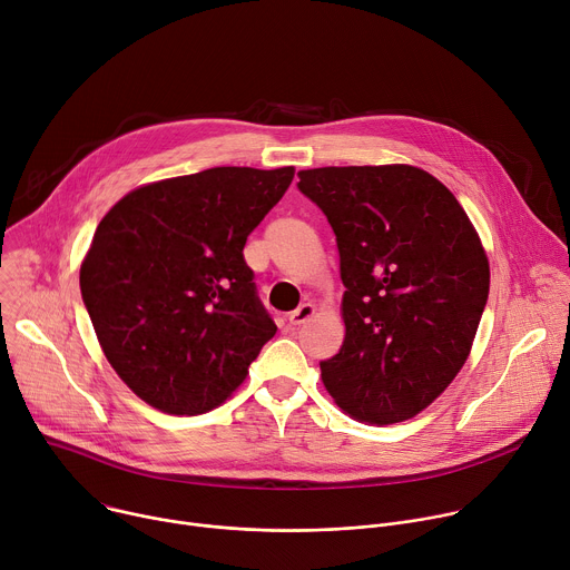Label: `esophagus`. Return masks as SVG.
<instances>
[{"mask_svg": "<svg viewBox=\"0 0 570 570\" xmlns=\"http://www.w3.org/2000/svg\"><path fill=\"white\" fill-rule=\"evenodd\" d=\"M313 313H315V306H313L311 302H304L297 311H293V313L288 315V322L293 324V327H299V324H304Z\"/></svg>", "mask_w": 570, "mask_h": 570, "instance_id": "obj_1", "label": "esophagus"}]
</instances>
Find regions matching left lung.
Returning a JSON list of instances; mask_svg holds the SVG:
<instances>
[{"label":"left lung","instance_id":"1","mask_svg":"<svg viewBox=\"0 0 570 570\" xmlns=\"http://www.w3.org/2000/svg\"><path fill=\"white\" fill-rule=\"evenodd\" d=\"M297 178L336 234L345 286V341L320 363L322 383L363 424L413 420L471 354L490 295L482 240L420 167H322Z\"/></svg>","mask_w":570,"mask_h":570}]
</instances>
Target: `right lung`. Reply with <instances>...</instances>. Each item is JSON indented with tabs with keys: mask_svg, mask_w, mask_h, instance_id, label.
<instances>
[{
	"mask_svg": "<svg viewBox=\"0 0 570 570\" xmlns=\"http://www.w3.org/2000/svg\"><path fill=\"white\" fill-rule=\"evenodd\" d=\"M293 167H216L141 185L101 218L80 293L119 379L169 415L214 411L277 327L243 262Z\"/></svg>",
	"mask_w": 570,
	"mask_h": 570,
	"instance_id": "add662e5",
	"label": "right lung"
}]
</instances>
